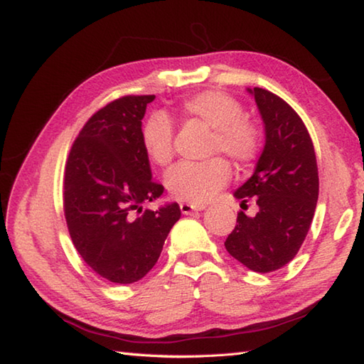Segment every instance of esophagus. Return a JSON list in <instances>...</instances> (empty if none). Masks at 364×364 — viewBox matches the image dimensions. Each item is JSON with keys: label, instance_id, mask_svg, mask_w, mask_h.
<instances>
[{"label": "esophagus", "instance_id": "obj_1", "mask_svg": "<svg viewBox=\"0 0 364 364\" xmlns=\"http://www.w3.org/2000/svg\"><path fill=\"white\" fill-rule=\"evenodd\" d=\"M205 205H191V203H181L180 205V210H181V213L183 214H192V213H196V211H202V210H205Z\"/></svg>", "mask_w": 364, "mask_h": 364}]
</instances>
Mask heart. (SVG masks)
<instances>
[{
	"label": "heart",
	"mask_w": 364,
	"mask_h": 364,
	"mask_svg": "<svg viewBox=\"0 0 364 364\" xmlns=\"http://www.w3.org/2000/svg\"><path fill=\"white\" fill-rule=\"evenodd\" d=\"M180 111L188 119L213 129L210 153H225L239 167H249L259 158L262 131L244 115L242 105L219 90H203L184 98ZM142 149L153 164L164 167L173 159V125L166 115L153 114L141 134ZM231 178L228 162L215 156L205 162H180L166 176L170 194L181 202L202 205L211 200Z\"/></svg>",
	"instance_id": "heart-1"
}]
</instances>
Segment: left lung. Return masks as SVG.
I'll list each match as a JSON object with an SVG mask.
<instances>
[{
  "instance_id": "left-lung-1",
  "label": "left lung",
  "mask_w": 364,
  "mask_h": 364,
  "mask_svg": "<svg viewBox=\"0 0 364 364\" xmlns=\"http://www.w3.org/2000/svg\"><path fill=\"white\" fill-rule=\"evenodd\" d=\"M264 122L266 145L253 175L235 192L258 213H237L225 249L253 272H274L288 264L304 244L319 196L318 162L310 133L283 98L266 89H247Z\"/></svg>"
}]
</instances>
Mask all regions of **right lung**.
Masks as SVG:
<instances>
[{
	"label": "right lung",
	"mask_w": 364,
	"mask_h": 364,
	"mask_svg": "<svg viewBox=\"0 0 364 364\" xmlns=\"http://www.w3.org/2000/svg\"><path fill=\"white\" fill-rule=\"evenodd\" d=\"M154 95H127L97 111L75 139L65 162L64 214L86 264L112 283L141 280L156 264L178 203L158 211L142 203L162 196L142 149V119ZM138 210L139 216L132 211Z\"/></svg>",
	"instance_id": "obj_1"
}]
</instances>
